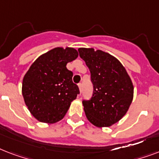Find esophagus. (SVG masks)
<instances>
[{"instance_id":"obj_1","label":"esophagus","mask_w":159,"mask_h":159,"mask_svg":"<svg viewBox=\"0 0 159 159\" xmlns=\"http://www.w3.org/2000/svg\"><path fill=\"white\" fill-rule=\"evenodd\" d=\"M78 87H79L80 92H82V83H79V84H78Z\"/></svg>"}]
</instances>
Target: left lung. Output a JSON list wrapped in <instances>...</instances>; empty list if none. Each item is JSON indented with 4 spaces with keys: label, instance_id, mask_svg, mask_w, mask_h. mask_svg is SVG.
<instances>
[{
    "label": "left lung",
    "instance_id": "left-lung-1",
    "mask_svg": "<svg viewBox=\"0 0 159 159\" xmlns=\"http://www.w3.org/2000/svg\"><path fill=\"white\" fill-rule=\"evenodd\" d=\"M79 56L91 72L93 94L82 104L87 120L97 127H109L126 114L134 96V86L117 58L102 50L80 48Z\"/></svg>",
    "mask_w": 159,
    "mask_h": 159
}]
</instances>
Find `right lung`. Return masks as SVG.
Instances as JSON below:
<instances>
[{
    "instance_id": "add662e5",
    "label": "right lung",
    "mask_w": 159,
    "mask_h": 159,
    "mask_svg": "<svg viewBox=\"0 0 159 159\" xmlns=\"http://www.w3.org/2000/svg\"><path fill=\"white\" fill-rule=\"evenodd\" d=\"M78 56L72 48H55L41 55L31 65L22 83V94L30 113L38 120L53 124L61 120L71 102L80 93L72 82L67 62Z\"/></svg>"
}]
</instances>
